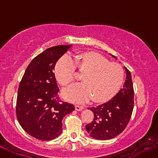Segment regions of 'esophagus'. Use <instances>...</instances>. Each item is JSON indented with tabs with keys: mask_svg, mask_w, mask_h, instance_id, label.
I'll list each match as a JSON object with an SVG mask.
<instances>
[{
	"mask_svg": "<svg viewBox=\"0 0 158 158\" xmlns=\"http://www.w3.org/2000/svg\"><path fill=\"white\" fill-rule=\"evenodd\" d=\"M75 108H76V110H78V111H79V110H83L84 107H82V106H79V105H76L75 106Z\"/></svg>",
	"mask_w": 158,
	"mask_h": 158,
	"instance_id": "esophagus-1",
	"label": "esophagus"
}]
</instances>
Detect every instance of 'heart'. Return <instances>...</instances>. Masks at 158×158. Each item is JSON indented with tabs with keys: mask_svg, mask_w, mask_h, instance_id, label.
I'll list each match as a JSON object with an SVG mask.
<instances>
[{
	"mask_svg": "<svg viewBox=\"0 0 158 158\" xmlns=\"http://www.w3.org/2000/svg\"><path fill=\"white\" fill-rule=\"evenodd\" d=\"M78 68L85 72L81 83L73 84L63 91V97L72 103H84L93 97L96 102H103L114 97L124 81V70L115 62L96 52H86L78 57ZM76 62L69 54L59 59L54 69L59 83L66 86L74 79Z\"/></svg>",
	"mask_w": 158,
	"mask_h": 158,
	"instance_id": "b5f03b06",
	"label": "heart"
}]
</instances>
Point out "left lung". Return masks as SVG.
<instances>
[{"label": "left lung", "instance_id": "8db88e82", "mask_svg": "<svg viewBox=\"0 0 158 158\" xmlns=\"http://www.w3.org/2000/svg\"><path fill=\"white\" fill-rule=\"evenodd\" d=\"M125 70L126 78L122 89L107 103L88 108L94 112V118L86 125V129L94 139H112L122 132L130 120L134 107V89L131 72L126 67Z\"/></svg>", "mask_w": 158, "mask_h": 158}]
</instances>
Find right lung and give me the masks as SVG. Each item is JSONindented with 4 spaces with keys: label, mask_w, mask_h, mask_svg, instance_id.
<instances>
[{
    "label": "right lung",
    "mask_w": 158,
    "mask_h": 158,
    "mask_svg": "<svg viewBox=\"0 0 158 158\" xmlns=\"http://www.w3.org/2000/svg\"><path fill=\"white\" fill-rule=\"evenodd\" d=\"M72 47H52L29 63L19 84L16 116L23 129L40 140L55 139L62 132V119L75 110L61 102L54 70L58 59Z\"/></svg>",
    "instance_id": "add662e5"
}]
</instances>
